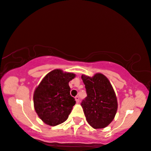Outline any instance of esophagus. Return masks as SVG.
I'll return each instance as SVG.
<instances>
[{
	"label": "esophagus",
	"instance_id": "esophagus-1",
	"mask_svg": "<svg viewBox=\"0 0 151 151\" xmlns=\"http://www.w3.org/2000/svg\"><path fill=\"white\" fill-rule=\"evenodd\" d=\"M75 101H76V103H79V97L78 96H76L75 97Z\"/></svg>",
	"mask_w": 151,
	"mask_h": 151
}]
</instances>
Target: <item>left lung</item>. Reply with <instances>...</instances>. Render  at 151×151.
<instances>
[{"instance_id": "8db88e82", "label": "left lung", "mask_w": 151, "mask_h": 151, "mask_svg": "<svg viewBox=\"0 0 151 151\" xmlns=\"http://www.w3.org/2000/svg\"><path fill=\"white\" fill-rule=\"evenodd\" d=\"M87 96L81 105L86 120L94 129L108 126L115 117L118 102L115 92L109 81L103 74L97 73L92 77L82 75Z\"/></svg>"}]
</instances>
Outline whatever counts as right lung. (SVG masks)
<instances>
[{
	"mask_svg": "<svg viewBox=\"0 0 151 151\" xmlns=\"http://www.w3.org/2000/svg\"><path fill=\"white\" fill-rule=\"evenodd\" d=\"M75 77V74L56 69L44 76L36 88L33 94L34 108L46 124L56 126L68 118L76 103L70 94L68 83Z\"/></svg>",
	"mask_w": 151,
	"mask_h": 151,
	"instance_id": "1",
	"label": "right lung"
}]
</instances>
